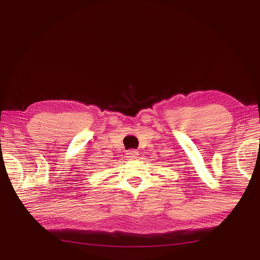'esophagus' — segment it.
I'll use <instances>...</instances> for the list:
<instances>
[{"mask_svg":"<svg viewBox=\"0 0 260 260\" xmlns=\"http://www.w3.org/2000/svg\"><path fill=\"white\" fill-rule=\"evenodd\" d=\"M125 157H128L129 159H135V158H137L138 157V155H139V153H138V151H136V149H130V151H128L127 153H125Z\"/></svg>","mask_w":260,"mask_h":260,"instance_id":"34e87169","label":"esophagus"}]
</instances>
